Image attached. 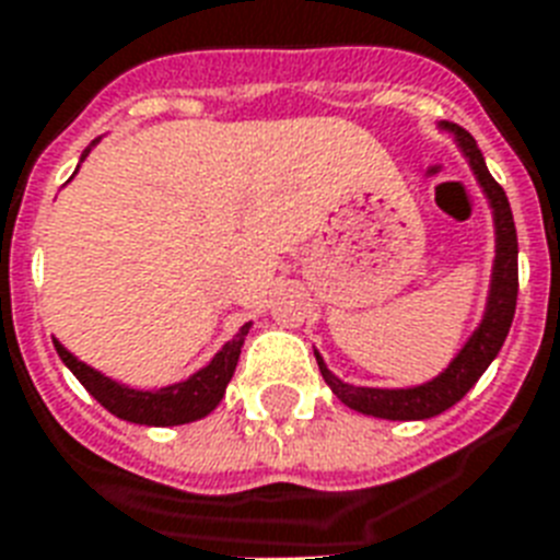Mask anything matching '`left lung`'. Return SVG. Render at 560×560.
Wrapping results in <instances>:
<instances>
[{
  "mask_svg": "<svg viewBox=\"0 0 560 560\" xmlns=\"http://www.w3.org/2000/svg\"><path fill=\"white\" fill-rule=\"evenodd\" d=\"M442 129H448L463 155L468 159V167L474 170V176L480 182L482 194L491 205V217H494V234H498V245H494V268H491V285L489 301H486V312H482L480 326L474 329L471 338L465 341L457 358L442 370L436 378L416 387H401V390H382V387H355V384L341 382L338 375L324 364L320 352H315L317 366L324 382L332 387V393L347 407L358 410V413L378 416V419H393V422H413V419H431L440 416L442 410L457 405L465 393L471 390L477 378H480L489 364L498 358L500 347L506 341L509 326H512L514 306H517V231H514L512 208L503 194V187L491 178L486 159H482L480 147L471 138V132H465L457 124H442Z\"/></svg>",
  "mask_w": 560,
  "mask_h": 560,
  "instance_id": "obj_1",
  "label": "left lung"
}]
</instances>
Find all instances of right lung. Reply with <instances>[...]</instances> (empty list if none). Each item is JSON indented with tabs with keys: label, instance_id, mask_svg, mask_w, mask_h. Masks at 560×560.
Instances as JSON below:
<instances>
[{
	"label": "right lung",
	"instance_id": "add662e5",
	"mask_svg": "<svg viewBox=\"0 0 560 560\" xmlns=\"http://www.w3.org/2000/svg\"><path fill=\"white\" fill-rule=\"evenodd\" d=\"M97 141H101V138H95V141L83 150L80 161L92 153V147H95ZM248 329H252V324L240 326V332L213 355V361H210L208 366H202L199 373L190 375L187 382L167 384V387H161V390H132L127 384H118L115 378L97 373V370H92L89 364H83L80 358L71 355L60 341H54V350L62 358V364L78 375V382L83 384L109 413L136 424L170 428V424H187L196 422V419H205V416L222 401L228 382H231V375H234L236 370V361H240V350H243Z\"/></svg>",
	"mask_w": 560,
	"mask_h": 560
}]
</instances>
